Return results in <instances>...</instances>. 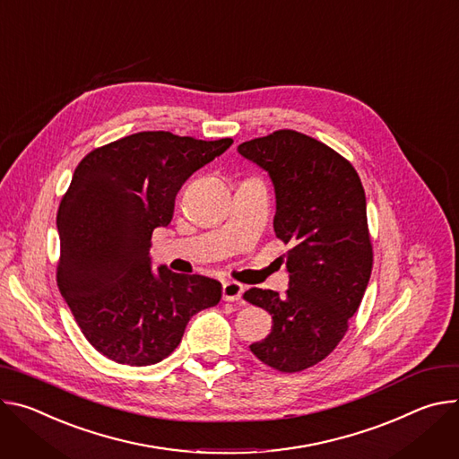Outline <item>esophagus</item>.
Instances as JSON below:
<instances>
[{
    "label": "esophagus",
    "mask_w": 459,
    "mask_h": 459,
    "mask_svg": "<svg viewBox=\"0 0 459 459\" xmlns=\"http://www.w3.org/2000/svg\"><path fill=\"white\" fill-rule=\"evenodd\" d=\"M242 293H244V288L238 282H224V286H222V299L228 302L240 300Z\"/></svg>",
    "instance_id": "obj_1"
}]
</instances>
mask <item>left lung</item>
Wrapping results in <instances>:
<instances>
[{"label":"left lung","mask_w":459,"mask_h":459,"mask_svg":"<svg viewBox=\"0 0 459 459\" xmlns=\"http://www.w3.org/2000/svg\"><path fill=\"white\" fill-rule=\"evenodd\" d=\"M275 186L273 230L286 251L290 286L251 288L242 297L272 316V332L251 353L281 374L302 372L333 351L358 312L374 251L367 196L353 166L326 143L291 129L238 145Z\"/></svg>","instance_id":"1"}]
</instances>
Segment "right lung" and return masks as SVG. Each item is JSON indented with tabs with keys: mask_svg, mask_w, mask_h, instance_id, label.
<instances>
[{
	"mask_svg": "<svg viewBox=\"0 0 459 459\" xmlns=\"http://www.w3.org/2000/svg\"><path fill=\"white\" fill-rule=\"evenodd\" d=\"M233 143L142 131L92 149L58 210V288L85 339L108 359L147 367L178 346L186 325L215 307L222 286L202 275L151 272V235L168 226L175 196Z\"/></svg>",
	"mask_w": 459,
	"mask_h": 459,
	"instance_id": "add662e5",
	"label": "right lung"
}]
</instances>
